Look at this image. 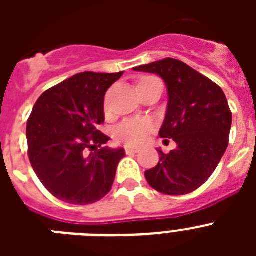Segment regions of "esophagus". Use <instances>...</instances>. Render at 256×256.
<instances>
[{
    "mask_svg": "<svg viewBox=\"0 0 256 256\" xmlns=\"http://www.w3.org/2000/svg\"><path fill=\"white\" fill-rule=\"evenodd\" d=\"M137 152H138V148H126V155H130V154H137Z\"/></svg>",
    "mask_w": 256,
    "mask_h": 256,
    "instance_id": "34e87169",
    "label": "esophagus"
}]
</instances>
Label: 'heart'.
<instances>
[{
    "label": "heart",
    "mask_w": 256,
    "mask_h": 256,
    "mask_svg": "<svg viewBox=\"0 0 256 256\" xmlns=\"http://www.w3.org/2000/svg\"><path fill=\"white\" fill-rule=\"evenodd\" d=\"M155 76H146L140 78L138 87L144 84V82L151 80ZM152 130V123L148 119L144 118H132L122 122L119 126L115 128V140L120 144H126V146H140L148 140V136Z\"/></svg>",
    "instance_id": "b5f03b06"
}]
</instances>
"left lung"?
Segmentation results:
<instances>
[{
    "instance_id": "1",
    "label": "left lung",
    "mask_w": 256,
    "mask_h": 256,
    "mask_svg": "<svg viewBox=\"0 0 256 256\" xmlns=\"http://www.w3.org/2000/svg\"><path fill=\"white\" fill-rule=\"evenodd\" d=\"M158 74L168 87L169 102L159 136L177 148L159 152L155 168L144 172L154 190L164 195H186L202 186L224 155L232 112L216 83L176 58H166L133 68Z\"/></svg>"
}]
</instances>
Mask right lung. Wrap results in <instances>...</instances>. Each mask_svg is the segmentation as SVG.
<instances>
[{
  "label": "right lung",
  "instance_id": "add662e5",
  "mask_svg": "<svg viewBox=\"0 0 256 256\" xmlns=\"http://www.w3.org/2000/svg\"><path fill=\"white\" fill-rule=\"evenodd\" d=\"M120 73L76 74L40 94L26 122L30 164L51 195L68 204L88 205L112 190L124 148H101L110 140L104 98ZM94 150V153H90Z\"/></svg>",
  "mask_w": 256,
  "mask_h": 256
}]
</instances>
